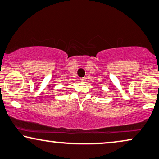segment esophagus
Wrapping results in <instances>:
<instances>
[{
  "label": "esophagus",
  "instance_id": "esophagus-1",
  "mask_svg": "<svg viewBox=\"0 0 159 159\" xmlns=\"http://www.w3.org/2000/svg\"><path fill=\"white\" fill-rule=\"evenodd\" d=\"M80 80H81V82H84L86 81V77H82V78H81V79H80Z\"/></svg>",
  "mask_w": 159,
  "mask_h": 159
}]
</instances>
